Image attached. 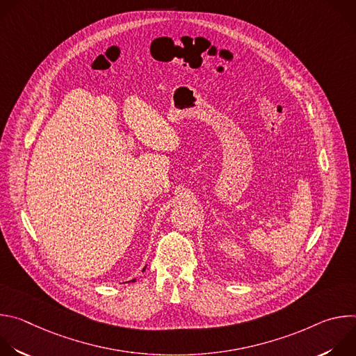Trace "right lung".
I'll use <instances>...</instances> for the list:
<instances>
[{"label":"right lung","mask_w":356,"mask_h":356,"mask_svg":"<svg viewBox=\"0 0 356 356\" xmlns=\"http://www.w3.org/2000/svg\"><path fill=\"white\" fill-rule=\"evenodd\" d=\"M143 270H145V268H143ZM143 270H142V272H143ZM135 280H136V279H132V280H129V282H135Z\"/></svg>","instance_id":"obj_1"}]
</instances>
